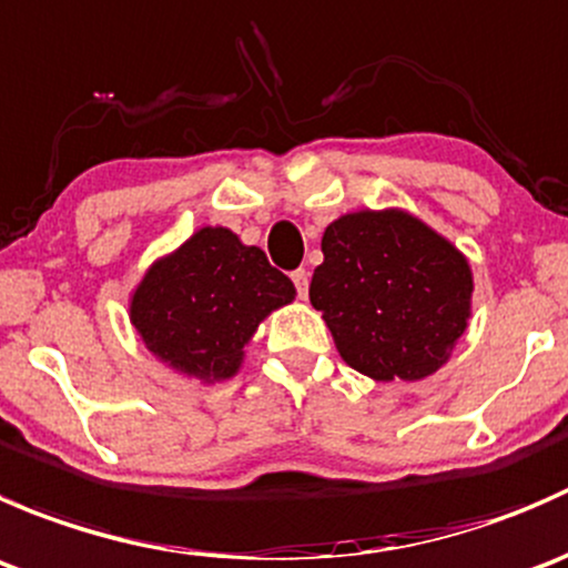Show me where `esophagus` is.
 I'll list each match as a JSON object with an SVG mask.
<instances>
[{"label": "esophagus", "mask_w": 568, "mask_h": 568, "mask_svg": "<svg viewBox=\"0 0 568 568\" xmlns=\"http://www.w3.org/2000/svg\"><path fill=\"white\" fill-rule=\"evenodd\" d=\"M291 280H294V285H296V294H300L302 300H307V288H311V274H307L305 268H296V272H291Z\"/></svg>", "instance_id": "1"}]
</instances>
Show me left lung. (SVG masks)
<instances>
[{"instance_id":"1","label":"left lung","mask_w":568,"mask_h":568,"mask_svg":"<svg viewBox=\"0 0 568 568\" xmlns=\"http://www.w3.org/2000/svg\"><path fill=\"white\" fill-rule=\"evenodd\" d=\"M311 302L354 371L415 382L448 359L473 296L454 244L404 211H359L326 227Z\"/></svg>"}]
</instances>
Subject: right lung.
<instances>
[{"instance_id":"right-lung-1","label":"right lung","mask_w":568,"mask_h":568,"mask_svg":"<svg viewBox=\"0 0 568 568\" xmlns=\"http://www.w3.org/2000/svg\"><path fill=\"white\" fill-rule=\"evenodd\" d=\"M294 283L225 227H203L153 263L131 300L145 346L183 374L227 379L242 348L274 307L294 300Z\"/></svg>"}]
</instances>
